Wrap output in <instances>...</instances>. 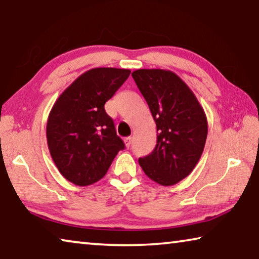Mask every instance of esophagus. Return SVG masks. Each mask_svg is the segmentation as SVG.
I'll return each mask as SVG.
<instances>
[{"label":"esophagus","mask_w":259,"mask_h":259,"mask_svg":"<svg viewBox=\"0 0 259 259\" xmlns=\"http://www.w3.org/2000/svg\"><path fill=\"white\" fill-rule=\"evenodd\" d=\"M124 144H125V146L129 148L130 145H131V137H125L124 138Z\"/></svg>","instance_id":"obj_1"}]
</instances>
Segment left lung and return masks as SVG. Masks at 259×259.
<instances>
[{
  "instance_id": "1",
  "label": "left lung",
  "mask_w": 259,
  "mask_h": 259,
  "mask_svg": "<svg viewBox=\"0 0 259 259\" xmlns=\"http://www.w3.org/2000/svg\"><path fill=\"white\" fill-rule=\"evenodd\" d=\"M131 75L157 130L155 148L138 162L152 181L175 185L192 172L202 155L208 135L204 111L186 83L171 71L137 69Z\"/></svg>"
}]
</instances>
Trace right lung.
<instances>
[{"label":"right lung","instance_id":"1","mask_svg":"<svg viewBox=\"0 0 259 259\" xmlns=\"http://www.w3.org/2000/svg\"><path fill=\"white\" fill-rule=\"evenodd\" d=\"M130 73L122 68H93L78 76L55 103L47 123L48 146L68 182L77 186L98 182L125 147L105 103Z\"/></svg>","mask_w":259,"mask_h":259}]
</instances>
